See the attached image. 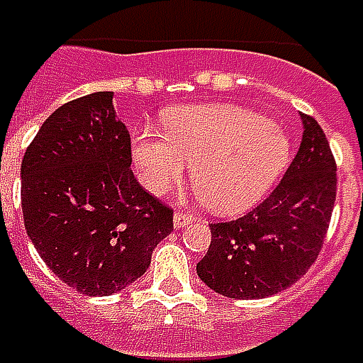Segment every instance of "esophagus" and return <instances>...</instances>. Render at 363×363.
Instances as JSON below:
<instances>
[{
  "label": "esophagus",
  "instance_id": "1",
  "mask_svg": "<svg viewBox=\"0 0 363 363\" xmlns=\"http://www.w3.org/2000/svg\"><path fill=\"white\" fill-rule=\"evenodd\" d=\"M194 223V216L188 214V212H182V210H177L175 214H173V227L175 228H184L188 227Z\"/></svg>",
  "mask_w": 363,
  "mask_h": 363
}]
</instances>
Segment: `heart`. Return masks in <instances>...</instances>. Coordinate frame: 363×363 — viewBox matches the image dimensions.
<instances>
[{"mask_svg": "<svg viewBox=\"0 0 363 363\" xmlns=\"http://www.w3.org/2000/svg\"><path fill=\"white\" fill-rule=\"evenodd\" d=\"M163 124L165 135L136 136L133 159L140 179L149 190L165 191L191 163V184L214 212L253 206L288 163L284 133L241 106H188L167 112Z\"/></svg>", "mask_w": 363, "mask_h": 363, "instance_id": "obj_1", "label": "heart"}]
</instances>
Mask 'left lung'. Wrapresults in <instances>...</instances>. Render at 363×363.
Masks as SVG:
<instances>
[{
	"mask_svg": "<svg viewBox=\"0 0 363 363\" xmlns=\"http://www.w3.org/2000/svg\"><path fill=\"white\" fill-rule=\"evenodd\" d=\"M286 175L257 208L210 225L212 241L196 272L228 298H265L302 278L318 257L335 206L337 165L313 116Z\"/></svg>",
	"mask_w": 363,
	"mask_h": 363,
	"instance_id": "1",
	"label": "left lung"
}]
</instances>
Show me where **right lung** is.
I'll list each match as a JSON object with an SVG mask.
<instances>
[{"mask_svg": "<svg viewBox=\"0 0 363 363\" xmlns=\"http://www.w3.org/2000/svg\"><path fill=\"white\" fill-rule=\"evenodd\" d=\"M114 91L57 108L22 159V212L52 274L79 294L110 296L151 265L173 230V210L130 172V135Z\"/></svg>", "mask_w": 363, "mask_h": 363, "instance_id": "add662e5", "label": "right lung"}]
</instances>
